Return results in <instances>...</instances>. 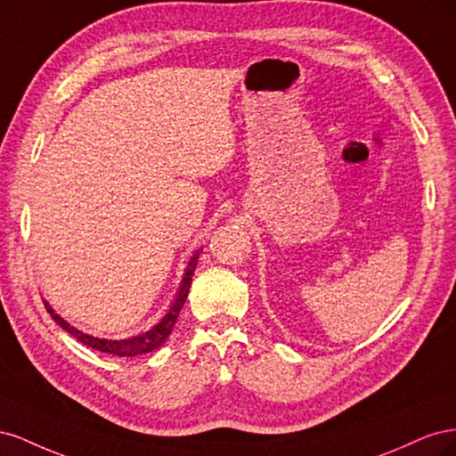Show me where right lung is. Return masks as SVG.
Wrapping results in <instances>:
<instances>
[{
  "label": "right lung",
  "mask_w": 456,
  "mask_h": 456,
  "mask_svg": "<svg viewBox=\"0 0 456 456\" xmlns=\"http://www.w3.org/2000/svg\"><path fill=\"white\" fill-rule=\"evenodd\" d=\"M200 251H196L194 255H191L190 262H188V268L184 272V278L181 281V287H178V293L173 300L171 308L167 310V314H165L161 320L154 325L150 327L148 330H144V333L141 335H134L131 338H119V340H110V338H99V337H93V335H87L84 333V330L76 329L74 325H70L68 322H64L62 317L54 312L51 308V305L47 300H44V305L47 308V312L51 314V317L54 322H57L64 330H68L74 338H77L79 342H84L86 346L89 348H94L99 352H104V354H112V355H119V357H133V355H141V354H148L151 350L159 348L161 344L169 338L171 330L176 323V317L178 314H181L184 302H186V297H188V291H190V285H191V275H194V270L198 266V258H200Z\"/></svg>",
  "instance_id": "add662e5"
}]
</instances>
